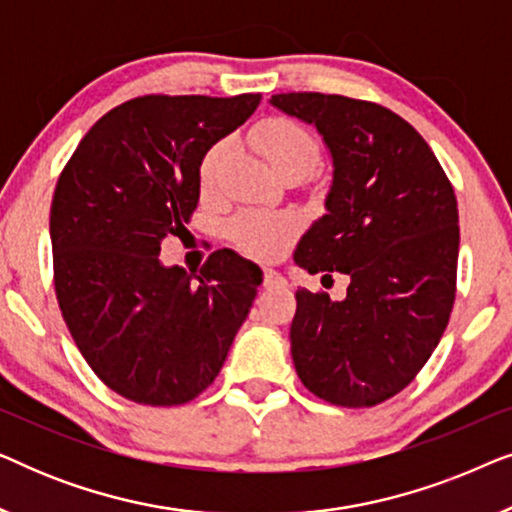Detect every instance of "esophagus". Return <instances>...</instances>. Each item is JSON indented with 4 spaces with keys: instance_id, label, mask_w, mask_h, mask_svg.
<instances>
[{
    "instance_id": "esophagus-1",
    "label": "esophagus",
    "mask_w": 512,
    "mask_h": 512,
    "mask_svg": "<svg viewBox=\"0 0 512 512\" xmlns=\"http://www.w3.org/2000/svg\"><path fill=\"white\" fill-rule=\"evenodd\" d=\"M263 284L268 286V289H270V286H284V284H286V279H284L282 275H279L277 270L265 268V270H263Z\"/></svg>"
}]
</instances>
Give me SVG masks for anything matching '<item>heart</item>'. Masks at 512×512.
<instances>
[{
	"mask_svg": "<svg viewBox=\"0 0 512 512\" xmlns=\"http://www.w3.org/2000/svg\"><path fill=\"white\" fill-rule=\"evenodd\" d=\"M251 144L268 160L272 170L284 179H300L319 163V144L310 130L284 116L265 118L251 130ZM230 151L228 142L209 146L200 163V186L214 193ZM298 235V216L293 212H270V209H247L230 223V237L237 249L258 261H272L282 256Z\"/></svg>",
	"mask_w": 512,
	"mask_h": 512,
	"instance_id": "1",
	"label": "heart"
}]
</instances>
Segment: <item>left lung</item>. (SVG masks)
<instances>
[{"mask_svg":"<svg viewBox=\"0 0 512 512\" xmlns=\"http://www.w3.org/2000/svg\"><path fill=\"white\" fill-rule=\"evenodd\" d=\"M333 158L326 214L298 242L310 275L342 272L347 298L296 291L291 356L300 382L342 408L396 396L443 338L457 293L459 209L431 146L408 121L345 95L282 93Z\"/></svg>","mask_w":512,"mask_h":512,"instance_id":"8db88e82","label":"left lung"}]
</instances>
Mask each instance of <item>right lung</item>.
<instances>
[{
    "instance_id": "add662e5",
    "label": "right lung",
    "mask_w": 512,
    "mask_h": 512,
    "mask_svg": "<svg viewBox=\"0 0 512 512\" xmlns=\"http://www.w3.org/2000/svg\"><path fill=\"white\" fill-rule=\"evenodd\" d=\"M261 95H144L104 114L62 170L51 205L55 296L93 373L128 401L181 405L216 380L261 286L230 249L200 275L160 263L200 198L202 156Z\"/></svg>"
}]
</instances>
